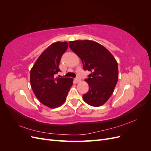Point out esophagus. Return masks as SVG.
Instances as JSON below:
<instances>
[{
  "label": "esophagus",
  "mask_w": 151,
  "mask_h": 151,
  "mask_svg": "<svg viewBox=\"0 0 151 151\" xmlns=\"http://www.w3.org/2000/svg\"><path fill=\"white\" fill-rule=\"evenodd\" d=\"M75 81L77 83H80V82L81 81V79L80 78H79V77H77V78L75 79Z\"/></svg>",
  "instance_id": "esophagus-1"
}]
</instances>
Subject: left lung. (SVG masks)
<instances>
[{
  "mask_svg": "<svg viewBox=\"0 0 151 151\" xmlns=\"http://www.w3.org/2000/svg\"><path fill=\"white\" fill-rule=\"evenodd\" d=\"M70 48L83 63V69L91 72L85 79L89 91L83 96L90 106H102L110 98L118 79V63L113 55L103 45L92 40L68 42Z\"/></svg>",
  "mask_w": 151,
  "mask_h": 151,
  "instance_id": "8db88e82",
  "label": "left lung"
}]
</instances>
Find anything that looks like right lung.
Instances as JSON below:
<instances>
[{"mask_svg": "<svg viewBox=\"0 0 151 151\" xmlns=\"http://www.w3.org/2000/svg\"><path fill=\"white\" fill-rule=\"evenodd\" d=\"M68 48L67 42L50 45L40 55L30 72L31 87L36 97L50 108L60 106L73 84L72 78H55L60 70L59 63Z\"/></svg>", "mask_w": 151, "mask_h": 151, "instance_id": "1", "label": "right lung"}]
</instances>
